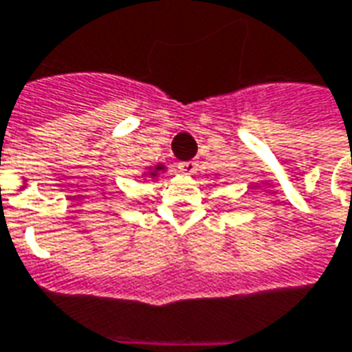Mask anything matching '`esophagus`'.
<instances>
[{"instance_id": "34e87169", "label": "esophagus", "mask_w": 352, "mask_h": 352, "mask_svg": "<svg viewBox=\"0 0 352 352\" xmlns=\"http://www.w3.org/2000/svg\"><path fill=\"white\" fill-rule=\"evenodd\" d=\"M181 171L186 173V175H192L198 171V162H194V160H188V162H183L181 164Z\"/></svg>"}]
</instances>
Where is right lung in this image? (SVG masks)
<instances>
[{"instance_id":"add662e5","label":"right lung","mask_w":352,"mask_h":352,"mask_svg":"<svg viewBox=\"0 0 352 352\" xmlns=\"http://www.w3.org/2000/svg\"><path fill=\"white\" fill-rule=\"evenodd\" d=\"M162 169H164V166H156V168H154V171H151V175L156 177L158 175V171H162Z\"/></svg>"}]
</instances>
